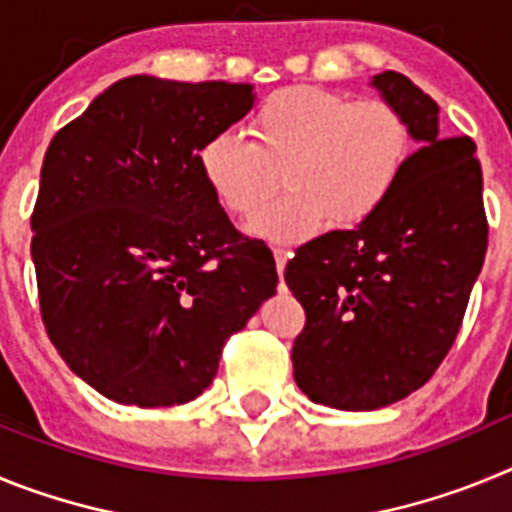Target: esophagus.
Listing matches in <instances>:
<instances>
[{"label":"esophagus","instance_id":"esophagus-1","mask_svg":"<svg viewBox=\"0 0 512 512\" xmlns=\"http://www.w3.org/2000/svg\"><path fill=\"white\" fill-rule=\"evenodd\" d=\"M274 259H277V271H279V277H284V266H287L289 253L284 251V248H274Z\"/></svg>","mask_w":512,"mask_h":512}]
</instances>
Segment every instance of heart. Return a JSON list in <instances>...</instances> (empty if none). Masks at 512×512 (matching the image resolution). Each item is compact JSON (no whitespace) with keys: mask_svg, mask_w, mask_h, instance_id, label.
<instances>
[{"mask_svg":"<svg viewBox=\"0 0 512 512\" xmlns=\"http://www.w3.org/2000/svg\"><path fill=\"white\" fill-rule=\"evenodd\" d=\"M253 140L220 130L197 161L215 200L241 220L266 210L279 184L289 194L251 230L271 243H297L328 220L354 228L395 189L410 148L397 107L320 87H287L251 117Z\"/></svg>","mask_w":512,"mask_h":512,"instance_id":"heart-1","label":"heart"}]
</instances>
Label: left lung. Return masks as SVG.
Returning <instances> with one entry per match:
<instances>
[{
  "mask_svg": "<svg viewBox=\"0 0 512 512\" xmlns=\"http://www.w3.org/2000/svg\"><path fill=\"white\" fill-rule=\"evenodd\" d=\"M418 143L395 189L354 230L297 251L284 282L305 307L292 346L295 382L312 402L377 410L423 387L461 328L487 251L474 140L438 133V104L408 76L372 79Z\"/></svg>",
  "mask_w": 512,
  "mask_h": 512,
  "instance_id": "1",
  "label": "left lung"
}]
</instances>
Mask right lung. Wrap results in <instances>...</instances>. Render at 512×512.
Masks as SVG:
<instances>
[{
	"mask_svg": "<svg viewBox=\"0 0 512 512\" xmlns=\"http://www.w3.org/2000/svg\"><path fill=\"white\" fill-rule=\"evenodd\" d=\"M253 102L251 84L138 74L53 135L30 217L40 312L99 395L194 400L225 341L277 295L274 256L233 228L197 161Z\"/></svg>",
	"mask_w": 512,
	"mask_h": 512,
	"instance_id": "1",
	"label": "right lung"
}]
</instances>
